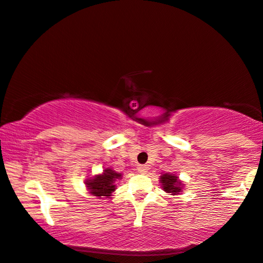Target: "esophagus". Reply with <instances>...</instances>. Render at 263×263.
Segmentation results:
<instances>
[{"instance_id": "34e87169", "label": "esophagus", "mask_w": 263, "mask_h": 263, "mask_svg": "<svg viewBox=\"0 0 263 263\" xmlns=\"http://www.w3.org/2000/svg\"><path fill=\"white\" fill-rule=\"evenodd\" d=\"M137 170H138L139 173H145V172H147L148 167H147L146 165H138V167H137Z\"/></svg>"}]
</instances>
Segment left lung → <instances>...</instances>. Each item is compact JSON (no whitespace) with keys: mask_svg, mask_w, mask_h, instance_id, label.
<instances>
[{"mask_svg":"<svg viewBox=\"0 0 263 263\" xmlns=\"http://www.w3.org/2000/svg\"><path fill=\"white\" fill-rule=\"evenodd\" d=\"M161 186L166 193H172V195L179 194L180 192H182V186L184 184L179 180V178L174 174H170V173H165L159 178Z\"/></svg>","mask_w":263,"mask_h":263,"instance_id":"left-lung-1","label":"left lung"}]
</instances>
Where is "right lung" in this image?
<instances>
[{"instance_id":"1","label":"right lung","mask_w":263,"mask_h":263,"mask_svg":"<svg viewBox=\"0 0 263 263\" xmlns=\"http://www.w3.org/2000/svg\"><path fill=\"white\" fill-rule=\"evenodd\" d=\"M120 178H122V173H117L112 168H105L102 174L86 179L85 185L90 193L95 197L109 198L116 191L115 181Z\"/></svg>"}]
</instances>
